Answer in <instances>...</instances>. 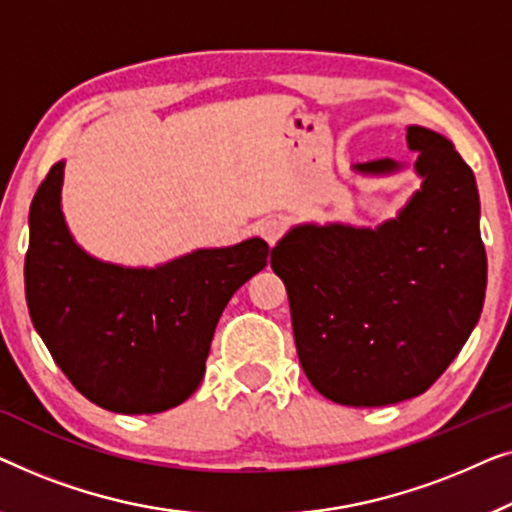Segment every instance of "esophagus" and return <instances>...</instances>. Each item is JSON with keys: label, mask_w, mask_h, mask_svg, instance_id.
Listing matches in <instances>:
<instances>
[{"label": "esophagus", "mask_w": 512, "mask_h": 512, "mask_svg": "<svg viewBox=\"0 0 512 512\" xmlns=\"http://www.w3.org/2000/svg\"><path fill=\"white\" fill-rule=\"evenodd\" d=\"M257 229H259V236H262V239L269 243V246H273V243H276L280 236H283L285 225H283V220H278V218H266V220L259 222Z\"/></svg>", "instance_id": "esophagus-1"}]
</instances>
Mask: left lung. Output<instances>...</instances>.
Here are the masks:
<instances>
[{"label": "left lung", "instance_id": "1", "mask_svg": "<svg viewBox=\"0 0 512 512\" xmlns=\"http://www.w3.org/2000/svg\"><path fill=\"white\" fill-rule=\"evenodd\" d=\"M424 178L397 220L378 229H292L271 250L290 297L306 378L343 406H387L427 392L480 318L487 255L475 176L452 143L410 125ZM399 169L357 164L364 174Z\"/></svg>", "mask_w": 512, "mask_h": 512}]
</instances>
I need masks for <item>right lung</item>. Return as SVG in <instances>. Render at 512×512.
I'll return each instance as SVG.
<instances>
[{"label": "right lung", "instance_id": "obj_1", "mask_svg": "<svg viewBox=\"0 0 512 512\" xmlns=\"http://www.w3.org/2000/svg\"><path fill=\"white\" fill-rule=\"evenodd\" d=\"M64 162L30 206L25 297L34 329L71 385L113 413H162L197 390L213 331L232 294L266 266L248 239L197 250L157 269H122L85 255L60 211Z\"/></svg>", "mask_w": 512, "mask_h": 512}]
</instances>
